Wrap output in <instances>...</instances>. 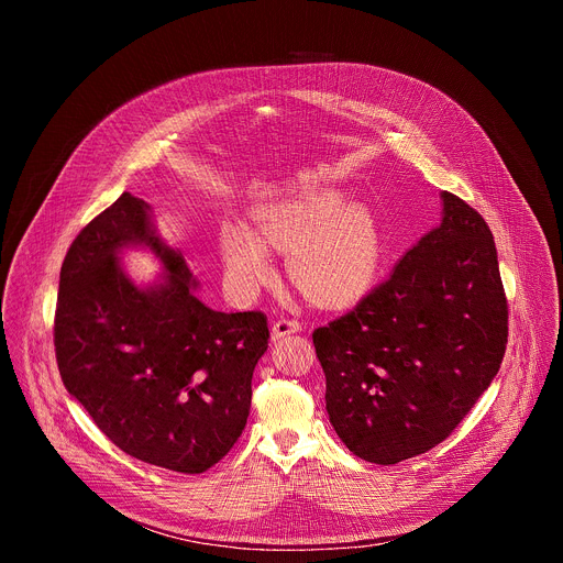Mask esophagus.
I'll return each mask as SVG.
<instances>
[{
	"mask_svg": "<svg viewBox=\"0 0 563 563\" xmlns=\"http://www.w3.org/2000/svg\"><path fill=\"white\" fill-rule=\"evenodd\" d=\"M300 330H302V328H300L298 320L280 318V320H276V323L272 325V341H278V339H283V336L296 334V332H300Z\"/></svg>",
	"mask_w": 563,
	"mask_h": 563,
	"instance_id": "1",
	"label": "esophagus"
}]
</instances>
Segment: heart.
I'll list each match as a JSON object with an SVG mask.
<instances>
[{
    "instance_id": "heart-1",
    "label": "heart",
    "mask_w": 563,
    "mask_h": 563,
    "mask_svg": "<svg viewBox=\"0 0 563 563\" xmlns=\"http://www.w3.org/2000/svg\"><path fill=\"white\" fill-rule=\"evenodd\" d=\"M252 229L227 222L218 252L240 296L272 278L267 252L289 254L291 283L320 305H347L376 280L383 243L374 213L336 189H302L252 209Z\"/></svg>"
}]
</instances>
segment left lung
<instances>
[{"instance_id":"obj_1","label":"left lung","mask_w":563,"mask_h":563,"mask_svg":"<svg viewBox=\"0 0 563 563\" xmlns=\"http://www.w3.org/2000/svg\"><path fill=\"white\" fill-rule=\"evenodd\" d=\"M311 339L330 423L350 452L391 465L432 450L504 361L508 302L490 227L441 191V222Z\"/></svg>"}]
</instances>
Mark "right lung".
Returning a JSON list of instances; mask_svg holds the SVG:
<instances>
[{
    "label": "right lung",
    "instance_id": "obj_1",
    "mask_svg": "<svg viewBox=\"0 0 563 563\" xmlns=\"http://www.w3.org/2000/svg\"><path fill=\"white\" fill-rule=\"evenodd\" d=\"M126 249L151 251L164 272L135 284ZM198 285L151 205L124 191L73 240L55 311L66 391L120 450L185 474L216 465L243 434L269 339L265 313L216 311Z\"/></svg>",
    "mask_w": 563,
    "mask_h": 563
}]
</instances>
